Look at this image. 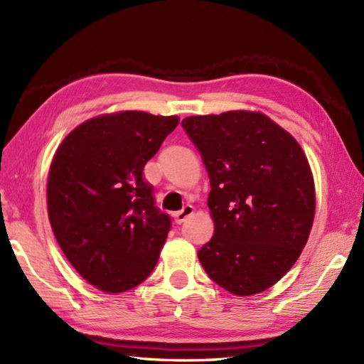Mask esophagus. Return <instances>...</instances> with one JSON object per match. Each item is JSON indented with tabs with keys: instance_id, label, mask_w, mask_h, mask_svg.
I'll return each instance as SVG.
<instances>
[{
	"instance_id": "34e87169",
	"label": "esophagus",
	"mask_w": 364,
	"mask_h": 364,
	"mask_svg": "<svg viewBox=\"0 0 364 364\" xmlns=\"http://www.w3.org/2000/svg\"><path fill=\"white\" fill-rule=\"evenodd\" d=\"M192 213H194V206H191V205H184L183 206V210H180V211H176L175 214H173V219H175V222L176 223H183L184 220H186L189 215H192Z\"/></svg>"
}]
</instances>
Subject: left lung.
<instances>
[{
  "mask_svg": "<svg viewBox=\"0 0 364 364\" xmlns=\"http://www.w3.org/2000/svg\"><path fill=\"white\" fill-rule=\"evenodd\" d=\"M181 125L211 183L214 236L198 250L205 272L236 296L266 291L294 266L313 227L314 181L304 150L261 112L194 115Z\"/></svg>",
  "mask_w": 364,
  "mask_h": 364,
  "instance_id": "obj_1",
  "label": "left lung"
}]
</instances>
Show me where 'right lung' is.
I'll return each mask as SVG.
<instances>
[{
    "instance_id": "obj_1",
    "label": "right lung",
    "mask_w": 364,
    "mask_h": 364,
    "mask_svg": "<svg viewBox=\"0 0 364 364\" xmlns=\"http://www.w3.org/2000/svg\"><path fill=\"white\" fill-rule=\"evenodd\" d=\"M176 115L123 111L81 123L54 154L48 218L67 259L107 294L151 274L170 218L154 206L144 167L178 125Z\"/></svg>"
}]
</instances>
